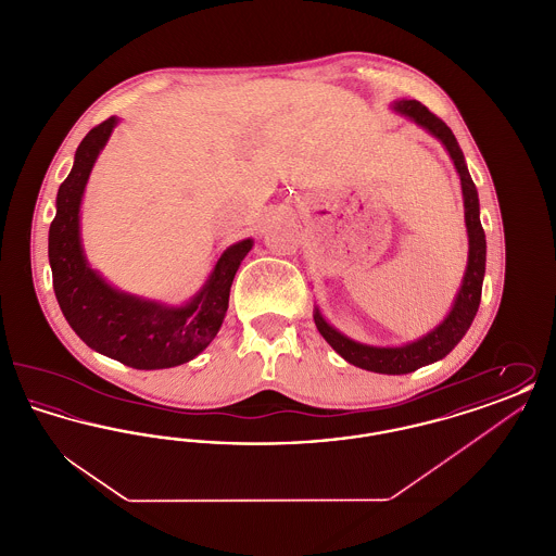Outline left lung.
I'll list each match as a JSON object with an SVG mask.
<instances>
[{"label": "left lung", "mask_w": 556, "mask_h": 556, "mask_svg": "<svg viewBox=\"0 0 556 556\" xmlns=\"http://www.w3.org/2000/svg\"><path fill=\"white\" fill-rule=\"evenodd\" d=\"M394 112L406 116L415 125L433 135L448 152L454 162V168L460 177L463 189V204H465V227L469 238V256L467 268L460 281V288L456 291V298L450 306L448 315L440 325H435L431 331H427L419 340L406 342L402 345H370L356 342L352 338L338 331L323 313L315 306V325L318 333L325 338V342L331 345L344 361L358 369L383 372V375H404L413 370L421 369L425 365L442 361L452 348L458 344L465 333L469 331L471 323L477 315L479 302H481V286L485 275V233L479 220V198H477L476 184L469 175L467 162L463 156V150L450 131L448 125L440 121L435 114H431L427 108L417 100H397L392 104Z\"/></svg>", "instance_id": "left-lung-1"}]
</instances>
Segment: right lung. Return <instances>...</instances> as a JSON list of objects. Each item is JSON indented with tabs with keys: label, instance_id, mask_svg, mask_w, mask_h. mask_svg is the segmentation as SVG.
Listing matches in <instances>:
<instances>
[{
	"label": "right lung",
	"instance_id": "right-lung-1",
	"mask_svg": "<svg viewBox=\"0 0 556 556\" xmlns=\"http://www.w3.org/2000/svg\"><path fill=\"white\" fill-rule=\"evenodd\" d=\"M118 121L110 116L85 135L73 168L58 189L48 245L53 291L62 315L91 350L132 369H170L195 358L216 338L229 308L233 277L254 239L229 245L216 258L204 286L179 306L108 283L85 256L80 204L93 164Z\"/></svg>",
	"mask_w": 556,
	"mask_h": 556
}]
</instances>
